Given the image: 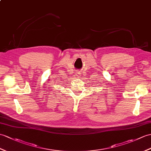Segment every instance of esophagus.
Here are the masks:
<instances>
[{"instance_id":"esophagus-1","label":"esophagus","mask_w":151,"mask_h":151,"mask_svg":"<svg viewBox=\"0 0 151 151\" xmlns=\"http://www.w3.org/2000/svg\"><path fill=\"white\" fill-rule=\"evenodd\" d=\"M76 77L77 78H80V77H81V73H80V71H78V72H76Z\"/></svg>"}]
</instances>
